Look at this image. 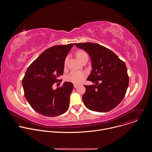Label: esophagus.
<instances>
[{
	"label": "esophagus",
	"instance_id": "obj_1",
	"mask_svg": "<svg viewBox=\"0 0 152 152\" xmlns=\"http://www.w3.org/2000/svg\"><path fill=\"white\" fill-rule=\"evenodd\" d=\"M78 86H79V85H77V84H74V88H77Z\"/></svg>",
	"mask_w": 152,
	"mask_h": 152
}]
</instances>
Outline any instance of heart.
Returning a JSON list of instances; mask_svg holds the SVG:
<instances>
[{
	"mask_svg": "<svg viewBox=\"0 0 152 152\" xmlns=\"http://www.w3.org/2000/svg\"><path fill=\"white\" fill-rule=\"evenodd\" d=\"M76 56L81 62L85 58H88V55L85 51L79 50L76 52ZM67 59L66 58L64 61V65L66 66ZM85 77V74L82 72L72 71L66 76V80L69 82H72L75 84L79 83Z\"/></svg>",
	"mask_w": 152,
	"mask_h": 152,
	"instance_id": "heart-1",
	"label": "heart"
}]
</instances>
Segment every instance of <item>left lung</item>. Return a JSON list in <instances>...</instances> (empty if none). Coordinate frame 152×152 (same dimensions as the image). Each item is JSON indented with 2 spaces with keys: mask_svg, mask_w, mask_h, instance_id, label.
I'll return each instance as SVG.
<instances>
[{
  "mask_svg": "<svg viewBox=\"0 0 152 152\" xmlns=\"http://www.w3.org/2000/svg\"><path fill=\"white\" fill-rule=\"evenodd\" d=\"M75 45L90 55L92 70L86 80L95 83L85 85L83 103L96 112L113 110L123 99L129 85L125 63L111 50L96 43H75Z\"/></svg>",
  "mask_w": 152,
  "mask_h": 152,
  "instance_id": "obj_1",
  "label": "left lung"
}]
</instances>
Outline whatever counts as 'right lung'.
<instances>
[{
  "label": "right lung",
  "mask_w": 152,
  "mask_h": 152,
  "mask_svg": "<svg viewBox=\"0 0 152 152\" xmlns=\"http://www.w3.org/2000/svg\"><path fill=\"white\" fill-rule=\"evenodd\" d=\"M73 44L51 47L43 52L28 68L22 80L25 96L38 113L55 117L66 113L73 90L72 82H65L52 88L64 72V61Z\"/></svg>",
  "instance_id": "1"
}]
</instances>
